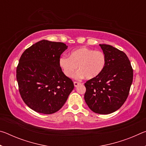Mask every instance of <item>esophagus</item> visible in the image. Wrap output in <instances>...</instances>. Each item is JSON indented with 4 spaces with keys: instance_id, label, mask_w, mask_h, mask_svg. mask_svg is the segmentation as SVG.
I'll use <instances>...</instances> for the list:
<instances>
[{
    "instance_id": "1",
    "label": "esophagus",
    "mask_w": 146,
    "mask_h": 146,
    "mask_svg": "<svg viewBox=\"0 0 146 146\" xmlns=\"http://www.w3.org/2000/svg\"><path fill=\"white\" fill-rule=\"evenodd\" d=\"M74 86H75V87H77V86L80 84V82H74Z\"/></svg>"
}]
</instances>
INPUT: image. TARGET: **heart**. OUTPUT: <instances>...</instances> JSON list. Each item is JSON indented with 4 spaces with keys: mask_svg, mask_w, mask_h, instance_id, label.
<instances>
[{
    "mask_svg": "<svg viewBox=\"0 0 146 146\" xmlns=\"http://www.w3.org/2000/svg\"><path fill=\"white\" fill-rule=\"evenodd\" d=\"M59 66L68 77H72L77 70L76 77L91 79L102 72L106 64V56L102 51L82 47L71 51L70 56L63 55L59 58Z\"/></svg>",
    "mask_w": 146,
    "mask_h": 146,
    "instance_id": "heart-1",
    "label": "heart"
}]
</instances>
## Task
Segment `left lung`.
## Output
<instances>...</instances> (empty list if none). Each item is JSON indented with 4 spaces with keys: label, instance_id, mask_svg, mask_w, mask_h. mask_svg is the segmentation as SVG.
I'll list each match as a JSON object with an SVG mask.
<instances>
[{
    "label": "left lung",
    "instance_id": "8db88e82",
    "mask_svg": "<svg viewBox=\"0 0 146 146\" xmlns=\"http://www.w3.org/2000/svg\"><path fill=\"white\" fill-rule=\"evenodd\" d=\"M106 56V64L97 77L84 85V100L91 111L108 115L118 110L129 95L133 70L125 53L107 44H99Z\"/></svg>",
    "mask_w": 146,
    "mask_h": 146
}]
</instances>
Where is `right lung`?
Segmentation results:
<instances>
[{"label":"right lung","mask_w":146,"mask_h":146,"mask_svg":"<svg viewBox=\"0 0 146 146\" xmlns=\"http://www.w3.org/2000/svg\"><path fill=\"white\" fill-rule=\"evenodd\" d=\"M68 46L42 40L24 51L17 68L19 92L26 104L35 111L52 114L60 110L74 88L64 75L59 58Z\"/></svg>","instance_id":"right-lung-1"}]
</instances>
